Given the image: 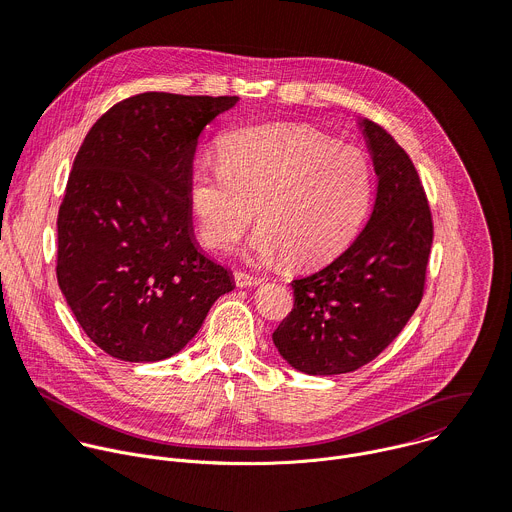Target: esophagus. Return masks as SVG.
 Instances as JSON below:
<instances>
[{
	"label": "esophagus",
	"mask_w": 512,
	"mask_h": 512,
	"mask_svg": "<svg viewBox=\"0 0 512 512\" xmlns=\"http://www.w3.org/2000/svg\"><path fill=\"white\" fill-rule=\"evenodd\" d=\"M235 283H237V287H255V285L261 283V277L249 275V273H243V271H237V273H235Z\"/></svg>",
	"instance_id": "34e87169"
}]
</instances>
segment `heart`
I'll list each match as a JSON object with an SVG mask.
<instances>
[{"label": "heart", "mask_w": 512, "mask_h": 512, "mask_svg": "<svg viewBox=\"0 0 512 512\" xmlns=\"http://www.w3.org/2000/svg\"><path fill=\"white\" fill-rule=\"evenodd\" d=\"M190 200L210 249H231L257 206L249 253L308 267L358 233L371 208L373 174L356 145L332 143L308 125H259L227 135L221 162L194 166Z\"/></svg>", "instance_id": "obj_1"}]
</instances>
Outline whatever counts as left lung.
I'll list each match as a JSON object with an SVG mask.
<instances>
[{"label":"left lung","mask_w":512,"mask_h":512,"mask_svg":"<svg viewBox=\"0 0 512 512\" xmlns=\"http://www.w3.org/2000/svg\"><path fill=\"white\" fill-rule=\"evenodd\" d=\"M379 178L367 227L324 269L291 281L294 310L273 344L306 375L352 373L377 358L417 310L433 223L417 170L377 123L358 119Z\"/></svg>","instance_id":"left-lung-1"}]
</instances>
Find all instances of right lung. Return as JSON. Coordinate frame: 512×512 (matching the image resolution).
I'll return each instance as SVG.
<instances>
[{"instance_id": "1", "label": "right lung", "mask_w": 512, "mask_h": 512, "mask_svg": "<svg viewBox=\"0 0 512 512\" xmlns=\"http://www.w3.org/2000/svg\"><path fill=\"white\" fill-rule=\"evenodd\" d=\"M237 101L129 97L91 127L72 164L56 277L85 334L119 360L180 352L235 287L196 243L190 178L202 129Z\"/></svg>"}]
</instances>
